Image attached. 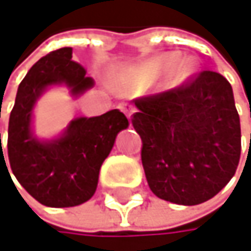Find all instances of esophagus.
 Segmentation results:
<instances>
[{
	"label": "esophagus",
	"mask_w": 251,
	"mask_h": 251,
	"mask_svg": "<svg viewBox=\"0 0 251 251\" xmlns=\"http://www.w3.org/2000/svg\"><path fill=\"white\" fill-rule=\"evenodd\" d=\"M125 114H126V117L128 119H131V116H132V113H134V108H132V105H129L128 102H120L119 105H117Z\"/></svg>",
	"instance_id": "34e87169"
}]
</instances>
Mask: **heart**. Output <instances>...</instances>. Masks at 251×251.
I'll return each mask as SVG.
<instances>
[{"label":"heart","instance_id":"1","mask_svg":"<svg viewBox=\"0 0 251 251\" xmlns=\"http://www.w3.org/2000/svg\"><path fill=\"white\" fill-rule=\"evenodd\" d=\"M171 62H173V58L170 55H162V56H157L153 62H151V70L156 73V74H164L170 67H171Z\"/></svg>","mask_w":251,"mask_h":251}]
</instances>
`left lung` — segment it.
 <instances>
[{"mask_svg": "<svg viewBox=\"0 0 251 251\" xmlns=\"http://www.w3.org/2000/svg\"><path fill=\"white\" fill-rule=\"evenodd\" d=\"M132 125L143 141L141 160L150 190L160 200L198 205L234 177L241 126L229 81L214 71L168 92L134 101Z\"/></svg>", "mask_w": 251, "mask_h": 251, "instance_id": "left-lung-1", "label": "left lung"}]
</instances>
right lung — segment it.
Instances as JSON below:
<instances>
[{"mask_svg":"<svg viewBox=\"0 0 251 251\" xmlns=\"http://www.w3.org/2000/svg\"><path fill=\"white\" fill-rule=\"evenodd\" d=\"M71 58L73 49L64 47L35 62L19 84L8 120L7 151L14 177L32 198L53 208L75 207L92 198L101 165L117 134L129 126L126 116L111 110L101 116L71 120L55 138L35 137L34 108L49 87L64 84L71 97L78 98L94 86V80L86 77V70ZM1 160L5 165L2 147Z\"/></svg>","mask_w":251,"mask_h":251,"instance_id":"obj_1","label":"right lung"}]
</instances>
